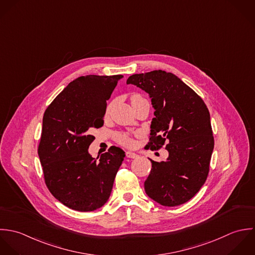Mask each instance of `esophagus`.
Wrapping results in <instances>:
<instances>
[{"label": "esophagus", "instance_id": "obj_1", "mask_svg": "<svg viewBox=\"0 0 255 255\" xmlns=\"http://www.w3.org/2000/svg\"><path fill=\"white\" fill-rule=\"evenodd\" d=\"M126 156L128 158H136L138 156V154L133 153V152H126Z\"/></svg>", "mask_w": 255, "mask_h": 255}]
</instances>
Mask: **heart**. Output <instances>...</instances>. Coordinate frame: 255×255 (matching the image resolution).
Listing matches in <instances>:
<instances>
[{
	"mask_svg": "<svg viewBox=\"0 0 255 255\" xmlns=\"http://www.w3.org/2000/svg\"><path fill=\"white\" fill-rule=\"evenodd\" d=\"M139 99H142V97L139 96V95H133L131 97V102H134L135 101L139 100ZM111 106H112V102H109L108 105L106 106V114H108V112L110 111ZM115 139H116V141L119 144H121L123 146H126V147H131L133 145V143H134L132 137L129 134H126V133H118L116 135Z\"/></svg>",
	"mask_w": 255,
	"mask_h": 255,
	"instance_id": "b5f03b06",
	"label": "heart"
}]
</instances>
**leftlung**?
Here are the masks:
<instances>
[{
	"instance_id": "obj_1",
	"label": "left lung",
	"mask_w": 255,
	"mask_h": 255,
	"mask_svg": "<svg viewBox=\"0 0 255 255\" xmlns=\"http://www.w3.org/2000/svg\"><path fill=\"white\" fill-rule=\"evenodd\" d=\"M147 92L154 111L147 147L165 146L166 160L150 159L151 172L145 181L150 198L162 206L174 207L189 201L203 186L214 149L210 113L203 100L171 73L155 70L128 78Z\"/></svg>"
}]
</instances>
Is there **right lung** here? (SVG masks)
<instances>
[{
	"instance_id": "obj_1",
	"label": "right lung",
	"mask_w": 255,
	"mask_h": 255,
	"mask_svg": "<svg viewBox=\"0 0 255 255\" xmlns=\"http://www.w3.org/2000/svg\"><path fill=\"white\" fill-rule=\"evenodd\" d=\"M121 75L82 76L71 82L48 105L38 155L45 184L70 209L92 212L108 200L125 153L110 147L97 161L88 152L94 128L103 125L106 102Z\"/></svg>"
}]
</instances>
